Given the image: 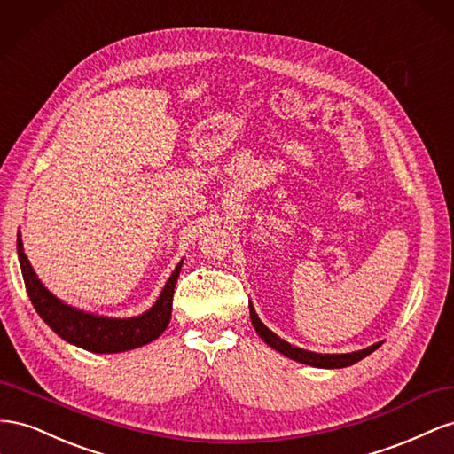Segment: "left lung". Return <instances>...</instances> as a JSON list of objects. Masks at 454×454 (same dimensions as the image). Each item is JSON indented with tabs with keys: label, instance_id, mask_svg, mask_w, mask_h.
Segmentation results:
<instances>
[{
	"label": "left lung",
	"instance_id": "8db88e82",
	"mask_svg": "<svg viewBox=\"0 0 454 454\" xmlns=\"http://www.w3.org/2000/svg\"><path fill=\"white\" fill-rule=\"evenodd\" d=\"M249 312H251V321H253V327L258 333V336L270 346L274 348L276 352L283 354L285 357L299 361V364L309 365V367H317V369H342V367H349L357 364L364 357H367L369 354H372L374 349L379 346H382V342H377L372 346H367L364 349H357V352H349V354H317V352H309V349H302L299 346H293L287 340L279 339V336L270 331L264 323L261 321V317L256 316L253 304H249Z\"/></svg>",
	"mask_w": 454,
	"mask_h": 454
}]
</instances>
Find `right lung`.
<instances>
[{"instance_id": "1", "label": "right lung", "mask_w": 454, "mask_h": 454, "mask_svg": "<svg viewBox=\"0 0 454 454\" xmlns=\"http://www.w3.org/2000/svg\"><path fill=\"white\" fill-rule=\"evenodd\" d=\"M17 253L26 291H28L35 312L62 340L83 348L87 352L120 354L150 344L169 325L175 285L184 261L176 264L158 301L145 314L135 317H106L70 306L51 293L37 278L28 256L24 254L20 231L17 236Z\"/></svg>"}]
</instances>
